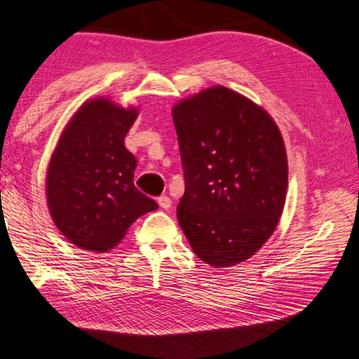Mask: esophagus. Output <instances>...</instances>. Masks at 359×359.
Returning <instances> with one entry per match:
<instances>
[{
    "label": "esophagus",
    "mask_w": 359,
    "mask_h": 359,
    "mask_svg": "<svg viewBox=\"0 0 359 359\" xmlns=\"http://www.w3.org/2000/svg\"><path fill=\"white\" fill-rule=\"evenodd\" d=\"M157 203L158 207H161L162 210H170L172 208V198L167 197V196H161L157 198Z\"/></svg>",
    "instance_id": "obj_1"
}]
</instances>
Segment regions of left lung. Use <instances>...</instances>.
<instances>
[{
    "label": "left lung",
    "instance_id": "1",
    "mask_svg": "<svg viewBox=\"0 0 359 359\" xmlns=\"http://www.w3.org/2000/svg\"><path fill=\"white\" fill-rule=\"evenodd\" d=\"M184 170L176 216L211 267L250 259L283 213L287 157L278 126L242 93L213 86L172 108Z\"/></svg>",
    "mask_w": 359,
    "mask_h": 359
}]
</instances>
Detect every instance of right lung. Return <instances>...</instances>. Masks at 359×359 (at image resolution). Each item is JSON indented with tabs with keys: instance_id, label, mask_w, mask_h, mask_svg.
I'll return each mask as SVG.
<instances>
[{
	"instance_id": "obj_1",
	"label": "right lung",
	"mask_w": 359,
	"mask_h": 359,
	"mask_svg": "<svg viewBox=\"0 0 359 359\" xmlns=\"http://www.w3.org/2000/svg\"><path fill=\"white\" fill-rule=\"evenodd\" d=\"M137 107L107 97L81 104L65 126L46 173L50 218L69 243L107 252L135 221L157 203L133 184L137 158L124 140L137 121Z\"/></svg>"
}]
</instances>
